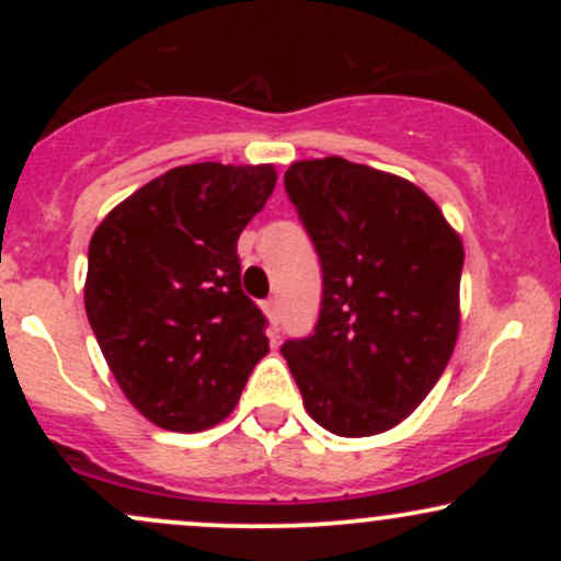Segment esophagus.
<instances>
[{
  "label": "esophagus",
  "instance_id": "1",
  "mask_svg": "<svg viewBox=\"0 0 561 561\" xmlns=\"http://www.w3.org/2000/svg\"><path fill=\"white\" fill-rule=\"evenodd\" d=\"M263 313H266V319L272 321V327L279 324V300L272 298L263 302Z\"/></svg>",
  "mask_w": 561,
  "mask_h": 561
}]
</instances>
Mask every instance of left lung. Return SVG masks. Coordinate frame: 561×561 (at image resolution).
Returning <instances> with one entry per match:
<instances>
[{"label": "left lung", "mask_w": 561, "mask_h": 561, "mask_svg": "<svg viewBox=\"0 0 561 561\" xmlns=\"http://www.w3.org/2000/svg\"><path fill=\"white\" fill-rule=\"evenodd\" d=\"M287 195L321 259L317 330L282 345L311 420L340 437L401 424L459 337L465 244L409 179L345 158L298 160Z\"/></svg>", "instance_id": "obj_1"}]
</instances>
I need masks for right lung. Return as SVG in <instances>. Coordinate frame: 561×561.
I'll use <instances>...</instances> for the list:
<instances>
[{
  "mask_svg": "<svg viewBox=\"0 0 561 561\" xmlns=\"http://www.w3.org/2000/svg\"><path fill=\"white\" fill-rule=\"evenodd\" d=\"M274 186L272 163L179 165L94 229L89 324L118 388L158 427L199 433L227 420L268 353L237 240Z\"/></svg>",
  "mask_w": 561,
  "mask_h": 561,
  "instance_id": "add662e5",
  "label": "right lung"
}]
</instances>
